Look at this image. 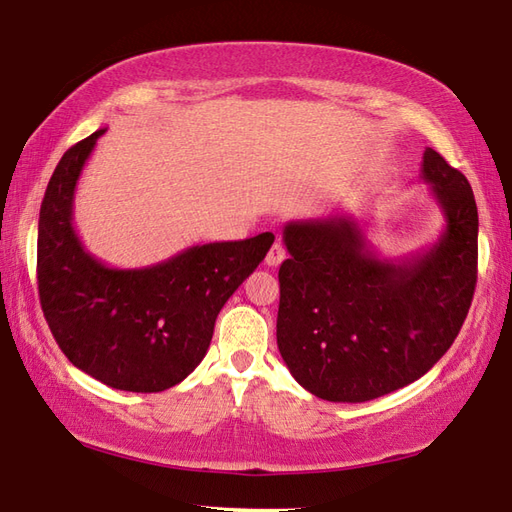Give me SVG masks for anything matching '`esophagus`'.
Masks as SVG:
<instances>
[{"label": "esophagus", "instance_id": "obj_1", "mask_svg": "<svg viewBox=\"0 0 512 512\" xmlns=\"http://www.w3.org/2000/svg\"><path fill=\"white\" fill-rule=\"evenodd\" d=\"M285 256H287V252H285L283 243H274V245H272V249H269V252H267L265 263H267L269 267H276V265H281V263H283Z\"/></svg>", "mask_w": 512, "mask_h": 512}]
</instances>
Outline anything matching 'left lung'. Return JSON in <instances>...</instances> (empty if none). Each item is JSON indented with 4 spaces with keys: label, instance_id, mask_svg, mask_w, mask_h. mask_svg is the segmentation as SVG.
<instances>
[{
    "label": "left lung",
    "instance_id": "1",
    "mask_svg": "<svg viewBox=\"0 0 512 512\" xmlns=\"http://www.w3.org/2000/svg\"><path fill=\"white\" fill-rule=\"evenodd\" d=\"M446 229L426 252L383 258L352 216L292 220L278 269L276 341L314 397L361 403L421 379L457 339L477 285V202L466 176L423 151Z\"/></svg>",
    "mask_w": 512,
    "mask_h": 512
}]
</instances>
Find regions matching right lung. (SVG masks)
Instances as JSON below:
<instances>
[{
    "mask_svg": "<svg viewBox=\"0 0 512 512\" xmlns=\"http://www.w3.org/2000/svg\"><path fill=\"white\" fill-rule=\"evenodd\" d=\"M106 129L57 162L37 225V287L48 327L75 368L115 390L162 392L205 359L216 316L274 236L187 247L162 263L115 269L73 227L77 180Z\"/></svg>",
    "mask_w": 512,
    "mask_h": 512,
    "instance_id": "1",
    "label": "right lung"
}]
</instances>
